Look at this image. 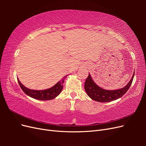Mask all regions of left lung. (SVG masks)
I'll list each match as a JSON object with an SVG mask.
<instances>
[{
	"label": "left lung",
	"mask_w": 146,
	"mask_h": 146,
	"mask_svg": "<svg viewBox=\"0 0 146 146\" xmlns=\"http://www.w3.org/2000/svg\"><path fill=\"white\" fill-rule=\"evenodd\" d=\"M134 74L135 72L131 79L125 87L116 90H107L96 85L89 74L85 83V90L88 96L92 100L99 102H109L119 99L125 94V92L129 90L133 82Z\"/></svg>",
	"instance_id": "left-lung-1"
}]
</instances>
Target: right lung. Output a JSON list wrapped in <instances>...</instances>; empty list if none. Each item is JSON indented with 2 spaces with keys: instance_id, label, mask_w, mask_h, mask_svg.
<instances>
[{
  "instance_id": "right-lung-1",
  "label": "right lung",
  "mask_w": 146,
  "mask_h": 146,
  "mask_svg": "<svg viewBox=\"0 0 146 146\" xmlns=\"http://www.w3.org/2000/svg\"><path fill=\"white\" fill-rule=\"evenodd\" d=\"M66 76H64L62 79H61V80L59 81L54 86L44 90H30L29 88L24 86L23 84L20 82L18 78H17V81H18L19 86H21L22 90H23L27 96L31 97V98H32L33 99L39 100H49L54 99L60 94V92L62 91V89L63 88V84L64 83V78L66 77Z\"/></svg>"
}]
</instances>
